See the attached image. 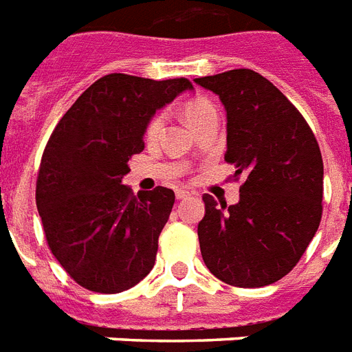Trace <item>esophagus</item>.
Listing matches in <instances>:
<instances>
[{"label":"esophagus","instance_id":"obj_1","mask_svg":"<svg viewBox=\"0 0 352 352\" xmlns=\"http://www.w3.org/2000/svg\"><path fill=\"white\" fill-rule=\"evenodd\" d=\"M190 195H192V192H190V190H186V188H181V190H177L175 192L177 199H186V197H190Z\"/></svg>","mask_w":352,"mask_h":352}]
</instances>
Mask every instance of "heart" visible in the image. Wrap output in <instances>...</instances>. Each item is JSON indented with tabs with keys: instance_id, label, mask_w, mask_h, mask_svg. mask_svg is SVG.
<instances>
[{
	"instance_id": "1",
	"label": "heart",
	"mask_w": 352,
	"mask_h": 352,
	"mask_svg": "<svg viewBox=\"0 0 352 352\" xmlns=\"http://www.w3.org/2000/svg\"><path fill=\"white\" fill-rule=\"evenodd\" d=\"M208 113H214V106L210 104L206 98H195V100L188 102L186 107H184V118L190 126H195L203 117H206ZM160 126H162V115H155L151 120L148 122V127H146V137L153 138L157 137Z\"/></svg>"
}]
</instances>
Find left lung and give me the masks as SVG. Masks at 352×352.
<instances>
[{"label":"left lung","mask_w":352,"mask_h":352,"mask_svg":"<svg viewBox=\"0 0 352 352\" xmlns=\"http://www.w3.org/2000/svg\"><path fill=\"white\" fill-rule=\"evenodd\" d=\"M195 84L226 109L225 160L245 175L239 203L204 195L199 245L215 278L254 289L292 270L322 221L323 160L314 133L281 91L252 69Z\"/></svg>","instance_id":"8db88e82"}]
</instances>
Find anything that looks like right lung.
I'll return each instance as SVG.
<instances>
[{
  "label": "right lung",
  "mask_w": 352,
  "mask_h": 352,
  "mask_svg": "<svg viewBox=\"0 0 352 352\" xmlns=\"http://www.w3.org/2000/svg\"><path fill=\"white\" fill-rule=\"evenodd\" d=\"M193 85L113 73L78 96L41 157L36 206L52 256L84 289L117 294L153 268L175 193L122 184L148 122Z\"/></svg>",
  "instance_id": "obj_1"
}]
</instances>
